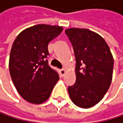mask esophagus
Masks as SVG:
<instances>
[{"mask_svg": "<svg viewBox=\"0 0 123 123\" xmlns=\"http://www.w3.org/2000/svg\"><path fill=\"white\" fill-rule=\"evenodd\" d=\"M59 73H60V74H61V76H64L65 75V69H61V70H59Z\"/></svg>", "mask_w": 123, "mask_h": 123, "instance_id": "obj_1", "label": "esophagus"}]
</instances>
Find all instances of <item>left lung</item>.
Instances as JSON below:
<instances>
[{
	"mask_svg": "<svg viewBox=\"0 0 123 123\" xmlns=\"http://www.w3.org/2000/svg\"><path fill=\"white\" fill-rule=\"evenodd\" d=\"M65 34L73 46L76 59V82L68 91L73 103L81 108L97 105L109 89L113 58L99 34L85 28H68Z\"/></svg>",
	"mask_w": 123,
	"mask_h": 123,
	"instance_id": "1",
	"label": "left lung"
}]
</instances>
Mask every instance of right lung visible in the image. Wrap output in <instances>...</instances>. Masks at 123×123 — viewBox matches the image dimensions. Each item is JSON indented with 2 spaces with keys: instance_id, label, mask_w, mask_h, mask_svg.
<instances>
[{
  "instance_id": "obj_1",
  "label": "right lung",
  "mask_w": 123,
  "mask_h": 123,
  "mask_svg": "<svg viewBox=\"0 0 123 123\" xmlns=\"http://www.w3.org/2000/svg\"><path fill=\"white\" fill-rule=\"evenodd\" d=\"M62 27L37 25L28 28L14 40L9 68L18 92L25 100L39 105L49 98L59 76L49 66V43L59 35Z\"/></svg>"
}]
</instances>
